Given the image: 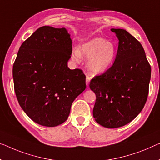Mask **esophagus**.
Wrapping results in <instances>:
<instances>
[{
  "label": "esophagus",
  "mask_w": 160,
  "mask_h": 160,
  "mask_svg": "<svg viewBox=\"0 0 160 160\" xmlns=\"http://www.w3.org/2000/svg\"><path fill=\"white\" fill-rule=\"evenodd\" d=\"M90 80H91V78H90L89 75H87V76H86V85H89Z\"/></svg>",
  "instance_id": "obj_1"
}]
</instances>
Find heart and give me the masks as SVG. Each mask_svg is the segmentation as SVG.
<instances>
[{"instance_id": "b5f03b06", "label": "heart", "mask_w": 160, "mask_h": 160, "mask_svg": "<svg viewBox=\"0 0 160 160\" xmlns=\"http://www.w3.org/2000/svg\"><path fill=\"white\" fill-rule=\"evenodd\" d=\"M117 49L114 43L106 42L101 37L94 38L82 44L80 49H73L72 57L80 62L81 56L90 58L88 63L89 70L94 75L103 73L110 68L116 55Z\"/></svg>"}]
</instances>
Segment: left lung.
Here are the masks:
<instances>
[{
	"instance_id": "1",
	"label": "left lung",
	"mask_w": 160,
	"mask_h": 160,
	"mask_svg": "<svg viewBox=\"0 0 160 160\" xmlns=\"http://www.w3.org/2000/svg\"><path fill=\"white\" fill-rule=\"evenodd\" d=\"M111 31L119 41L115 61L106 72L95 76L89 86L96 95L92 111L95 121L114 128L131 122L144 108L151 66L137 39L124 29Z\"/></svg>"
}]
</instances>
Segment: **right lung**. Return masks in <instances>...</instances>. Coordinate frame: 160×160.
I'll list each match as a JSON object with an SVG mask.
<instances>
[{
  "mask_svg": "<svg viewBox=\"0 0 160 160\" xmlns=\"http://www.w3.org/2000/svg\"><path fill=\"white\" fill-rule=\"evenodd\" d=\"M72 42L65 28L40 27L21 44L13 66L16 98L38 124L52 127L65 122L72 102L84 91L82 70H70Z\"/></svg>",
  "mask_w": 160,
  "mask_h": 160,
  "instance_id": "1",
  "label": "right lung"
}]
</instances>
